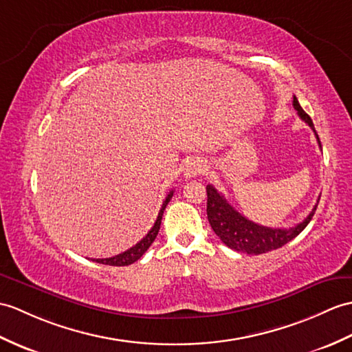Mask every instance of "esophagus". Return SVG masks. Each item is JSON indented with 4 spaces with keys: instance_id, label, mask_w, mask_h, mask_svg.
<instances>
[{
    "instance_id": "34e87169",
    "label": "esophagus",
    "mask_w": 352,
    "mask_h": 352,
    "mask_svg": "<svg viewBox=\"0 0 352 352\" xmlns=\"http://www.w3.org/2000/svg\"><path fill=\"white\" fill-rule=\"evenodd\" d=\"M204 170H206V165H204L202 163V160H192L189 165H187V168H186V177L187 178H190V177H196V175H199V174H202Z\"/></svg>"
}]
</instances>
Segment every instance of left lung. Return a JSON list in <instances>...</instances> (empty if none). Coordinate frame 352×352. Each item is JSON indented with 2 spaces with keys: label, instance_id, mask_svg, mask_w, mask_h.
Segmentation results:
<instances>
[{
  "label": "left lung",
  "instance_id": "1",
  "mask_svg": "<svg viewBox=\"0 0 352 352\" xmlns=\"http://www.w3.org/2000/svg\"><path fill=\"white\" fill-rule=\"evenodd\" d=\"M292 104L294 108H296L298 117L315 132L318 144H320L321 148V141L320 138H318L314 122L303 111V108H301L296 96H294ZM207 196L208 222L211 228H213L216 235L228 248L241 253H248V255H261V253L276 250L285 246V244L289 243L292 239H296V236L309 225L310 220H312L318 207V202H320V199H318L314 210L310 211L309 216L303 222H300L298 225L288 228L287 230V228H268L252 222V220L241 216L239 211L225 199V196L222 193H219L211 184L207 186Z\"/></svg>",
  "mask_w": 352,
  "mask_h": 352
}]
</instances>
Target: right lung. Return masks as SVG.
I'll return each instance as SVG.
<instances>
[{
	"mask_svg": "<svg viewBox=\"0 0 352 352\" xmlns=\"http://www.w3.org/2000/svg\"><path fill=\"white\" fill-rule=\"evenodd\" d=\"M173 195H174V190H170L169 195L166 196V199L163 201V204H162V208H160V211H159V216H157V219H156V222H154V225H153L151 230L148 231V234H146L141 241L136 243L135 246L130 248L129 250L120 253V255H116V256H112V258H104V259H93V261H96V263H99V264L113 265V267H122V265H130V264L136 263V261H138L139 258H141V256L144 255V253L146 252V249H148V248L151 246L153 241L156 240V236H157L159 230H160L163 211H165V208H166V206H168V202L170 201V198H173Z\"/></svg>",
	"mask_w": 352,
	"mask_h": 352,
	"instance_id": "1",
	"label": "right lung"
}]
</instances>
